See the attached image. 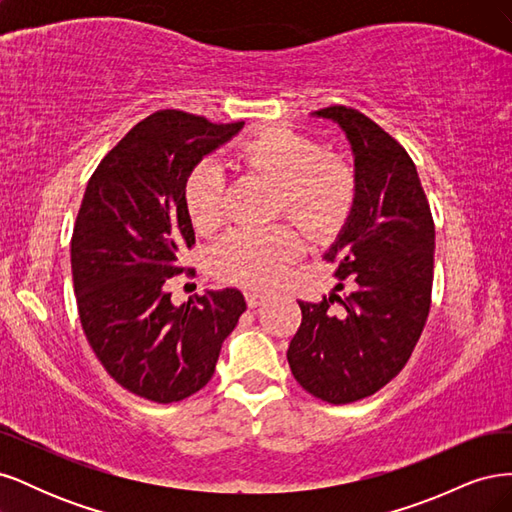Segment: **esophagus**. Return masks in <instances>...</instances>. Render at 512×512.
I'll use <instances>...</instances> for the list:
<instances>
[{
	"label": "esophagus",
	"mask_w": 512,
	"mask_h": 512,
	"mask_svg": "<svg viewBox=\"0 0 512 512\" xmlns=\"http://www.w3.org/2000/svg\"><path fill=\"white\" fill-rule=\"evenodd\" d=\"M245 301L250 307H260L262 303L267 301V297H265V294H260V292H254V290H245Z\"/></svg>",
	"instance_id": "esophagus-1"
}]
</instances>
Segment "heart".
<instances>
[{
    "label": "heart",
    "mask_w": 512,
    "mask_h": 512,
    "mask_svg": "<svg viewBox=\"0 0 512 512\" xmlns=\"http://www.w3.org/2000/svg\"><path fill=\"white\" fill-rule=\"evenodd\" d=\"M247 173L275 188V215H288L309 239H327L342 228L356 200L352 168L301 132L271 128L245 141L237 151ZM190 222L211 232L224 218V175L211 162L196 164L183 185ZM303 252L299 232L280 224L265 230H235L211 252L213 273L247 288H271Z\"/></svg>",
    "instance_id": "obj_1"
}]
</instances>
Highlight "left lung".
Wrapping results in <instances>:
<instances>
[{"mask_svg": "<svg viewBox=\"0 0 512 512\" xmlns=\"http://www.w3.org/2000/svg\"><path fill=\"white\" fill-rule=\"evenodd\" d=\"M312 115L337 123L352 147L356 200L324 260L354 290L299 301L288 365L307 393L339 406L374 395L408 363L429 316L436 228L416 166L391 134L348 106ZM335 300L345 307L337 315Z\"/></svg>", "mask_w": 512, "mask_h": 512, "instance_id": "obj_1", "label": "left lung"}]
</instances>
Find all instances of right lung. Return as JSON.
Listing matches in <instances>:
<instances>
[{
  "instance_id": "obj_1",
  "label": "right lung",
  "mask_w": 512,
  "mask_h": 512,
  "mask_svg": "<svg viewBox=\"0 0 512 512\" xmlns=\"http://www.w3.org/2000/svg\"><path fill=\"white\" fill-rule=\"evenodd\" d=\"M241 128L168 108L149 115L106 153L76 215L72 280L87 342L117 384L156 404L203 389L245 312L237 288L179 307L164 290L194 245L185 177Z\"/></svg>"
}]
</instances>
